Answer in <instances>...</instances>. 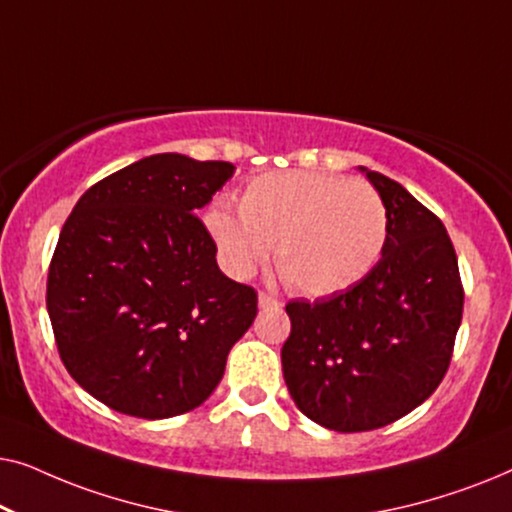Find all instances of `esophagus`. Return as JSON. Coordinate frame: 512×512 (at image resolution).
I'll return each instance as SVG.
<instances>
[{
	"label": "esophagus",
	"mask_w": 512,
	"mask_h": 512,
	"mask_svg": "<svg viewBox=\"0 0 512 512\" xmlns=\"http://www.w3.org/2000/svg\"><path fill=\"white\" fill-rule=\"evenodd\" d=\"M258 305H261V310H279L282 307V303H279L277 298H272L270 293H258Z\"/></svg>",
	"instance_id": "34e87169"
}]
</instances>
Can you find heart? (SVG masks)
Returning a JSON list of instances; mask_svg holds the SVG:
<instances>
[{
	"label": "heart",
	"instance_id": "heart-1",
	"mask_svg": "<svg viewBox=\"0 0 512 512\" xmlns=\"http://www.w3.org/2000/svg\"><path fill=\"white\" fill-rule=\"evenodd\" d=\"M237 212L209 209L207 230L235 277H247L275 247L279 277L305 296L361 282L389 240V212L366 181L324 172H270L244 186Z\"/></svg>",
	"mask_w": 512,
	"mask_h": 512
}]
</instances>
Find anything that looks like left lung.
<instances>
[{
  "instance_id": "1",
  "label": "left lung",
  "mask_w": 512,
  "mask_h": 512,
  "mask_svg": "<svg viewBox=\"0 0 512 512\" xmlns=\"http://www.w3.org/2000/svg\"><path fill=\"white\" fill-rule=\"evenodd\" d=\"M366 174L389 212L382 258L345 291L286 305V387L305 417L340 433L380 429L422 405L450 368L464 312L443 221L398 181Z\"/></svg>"
}]
</instances>
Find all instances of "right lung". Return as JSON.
I'll use <instances>...</instances> for the list:
<instances>
[{"label":"right lung","instance_id":"1","mask_svg":"<svg viewBox=\"0 0 512 512\" xmlns=\"http://www.w3.org/2000/svg\"><path fill=\"white\" fill-rule=\"evenodd\" d=\"M235 174L158 153L81 195L48 265L46 307L67 373L111 410L165 419L198 408L258 312L254 286L216 265L198 209Z\"/></svg>","mask_w":512,"mask_h":512}]
</instances>
